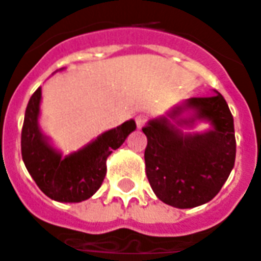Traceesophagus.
Wrapping results in <instances>:
<instances>
[{"mask_svg": "<svg viewBox=\"0 0 261 261\" xmlns=\"http://www.w3.org/2000/svg\"><path fill=\"white\" fill-rule=\"evenodd\" d=\"M146 119H148V117H146V115H144V113H140V115H137V117H136L137 127H138V128H142V127L145 125Z\"/></svg>", "mask_w": 261, "mask_h": 261, "instance_id": "obj_1", "label": "esophagus"}]
</instances>
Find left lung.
I'll list each match as a JSON object with an SVG mask.
<instances>
[{
  "label": "left lung",
  "instance_id": "1",
  "mask_svg": "<svg viewBox=\"0 0 261 261\" xmlns=\"http://www.w3.org/2000/svg\"><path fill=\"white\" fill-rule=\"evenodd\" d=\"M207 122L204 132H191ZM148 138L146 177L163 203L178 209L204 204L219 194L235 165L233 117L224 96L188 98L142 128Z\"/></svg>",
  "mask_w": 261,
  "mask_h": 261
}]
</instances>
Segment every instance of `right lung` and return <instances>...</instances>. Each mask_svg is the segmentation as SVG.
I'll return each instance as SVG.
<instances>
[{
    "label": "right lung",
    "instance_id": "right-lung-1",
    "mask_svg": "<svg viewBox=\"0 0 261 261\" xmlns=\"http://www.w3.org/2000/svg\"><path fill=\"white\" fill-rule=\"evenodd\" d=\"M65 70L62 67L57 71ZM55 71V73H57ZM41 87L26 108L22 128V158L38 188L48 198L62 203H79L99 190L106 175V160L136 130V121H124L103 131L80 149L63 155L38 124L41 113Z\"/></svg>",
    "mask_w": 261,
    "mask_h": 261
}]
</instances>
